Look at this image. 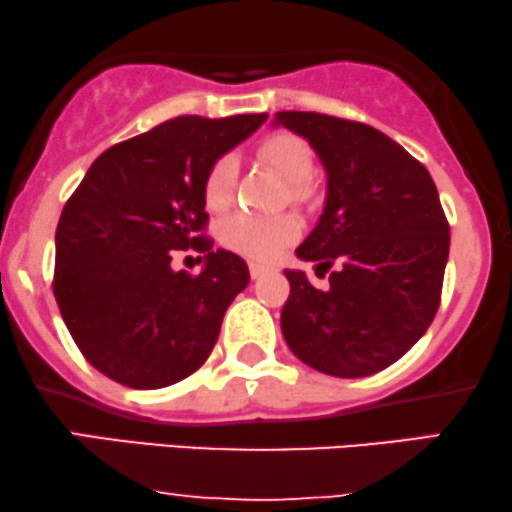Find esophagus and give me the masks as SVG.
I'll list each match as a JSON object with an SVG mask.
<instances>
[{
    "instance_id": "obj_1",
    "label": "esophagus",
    "mask_w": 512,
    "mask_h": 512,
    "mask_svg": "<svg viewBox=\"0 0 512 512\" xmlns=\"http://www.w3.org/2000/svg\"><path fill=\"white\" fill-rule=\"evenodd\" d=\"M249 272H251V280H258V277H263L265 272H268V268L258 263H249Z\"/></svg>"
}]
</instances>
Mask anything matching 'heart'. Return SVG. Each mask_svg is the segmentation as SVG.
Masks as SVG:
<instances>
[{"instance_id": "b5f03b06", "label": "heart", "mask_w": 512, "mask_h": 512, "mask_svg": "<svg viewBox=\"0 0 512 512\" xmlns=\"http://www.w3.org/2000/svg\"><path fill=\"white\" fill-rule=\"evenodd\" d=\"M258 155L291 185V199L305 202L310 197L308 181L315 174V152L308 141L296 134L268 136L258 145ZM237 178V159L232 155L218 157L204 176V204L211 211H223L232 202ZM301 235V223L296 216H254L235 214L221 225V242L237 254L270 261L284 247H289Z\"/></svg>"}]
</instances>
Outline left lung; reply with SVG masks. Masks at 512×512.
<instances>
[{
    "instance_id": "obj_1",
    "label": "left lung",
    "mask_w": 512,
    "mask_h": 512,
    "mask_svg": "<svg viewBox=\"0 0 512 512\" xmlns=\"http://www.w3.org/2000/svg\"><path fill=\"white\" fill-rule=\"evenodd\" d=\"M272 124L303 136L327 171V204L296 256L315 261L317 277L337 265L327 289L284 270V341L322 374H376L426 334L440 308L449 223L433 178L369 124L296 110Z\"/></svg>"
}]
</instances>
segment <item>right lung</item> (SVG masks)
Here are the masks:
<instances>
[{"label":"right lung","instance_id":"obj_1","mask_svg":"<svg viewBox=\"0 0 512 512\" xmlns=\"http://www.w3.org/2000/svg\"><path fill=\"white\" fill-rule=\"evenodd\" d=\"M265 119H169L105 150L63 207L53 296L77 348L112 381L167 388L207 362L249 268L204 237V176ZM181 248L205 254L199 276L170 268Z\"/></svg>","mask_w":512,"mask_h":512}]
</instances>
